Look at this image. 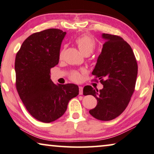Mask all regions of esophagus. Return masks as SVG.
<instances>
[{
    "label": "esophagus",
    "mask_w": 154,
    "mask_h": 154,
    "mask_svg": "<svg viewBox=\"0 0 154 154\" xmlns=\"http://www.w3.org/2000/svg\"><path fill=\"white\" fill-rule=\"evenodd\" d=\"M79 95H82L83 94V87L82 86H79Z\"/></svg>",
    "instance_id": "obj_1"
}]
</instances>
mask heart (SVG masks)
Wrapping results in <instances>:
<instances>
[{"label":"heart","mask_w":154,"mask_h":154,"mask_svg":"<svg viewBox=\"0 0 154 154\" xmlns=\"http://www.w3.org/2000/svg\"><path fill=\"white\" fill-rule=\"evenodd\" d=\"M76 43L79 47L80 51L84 55L90 54L93 51L95 48V41L93 38L89 36H82L78 37L76 39ZM63 50H62L59 54V57H63ZM71 79L75 82H79L82 79V75L79 72H73L70 75Z\"/></svg>","instance_id":"b5f03b06"}]
</instances>
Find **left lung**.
<instances>
[{"label": "left lung", "instance_id": "left-lung-1", "mask_svg": "<svg viewBox=\"0 0 154 154\" xmlns=\"http://www.w3.org/2000/svg\"><path fill=\"white\" fill-rule=\"evenodd\" d=\"M102 37L105 41L92 74L104 87L98 91L86 86L83 94L97 99V106L89 111L91 116L109 121L128 106L136 86L137 65L132 48L122 38L104 33Z\"/></svg>", "mask_w": 154, "mask_h": 154}]
</instances>
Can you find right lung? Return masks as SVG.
<instances>
[{
  "label": "right lung",
  "mask_w": 154,
  "mask_h": 154,
  "mask_svg": "<svg viewBox=\"0 0 154 154\" xmlns=\"http://www.w3.org/2000/svg\"><path fill=\"white\" fill-rule=\"evenodd\" d=\"M66 34L54 28L34 33L24 41L16 56L18 93L27 111L42 122L62 116L69 101L79 94L77 85L55 84L50 79V68L59 63Z\"/></svg>",
  "instance_id": "1"
}]
</instances>
